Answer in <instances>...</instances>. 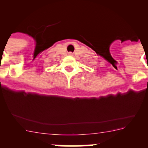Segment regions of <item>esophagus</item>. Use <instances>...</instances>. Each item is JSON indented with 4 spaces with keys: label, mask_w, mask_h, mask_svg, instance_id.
Listing matches in <instances>:
<instances>
[{
    "label": "esophagus",
    "mask_w": 148,
    "mask_h": 148,
    "mask_svg": "<svg viewBox=\"0 0 148 148\" xmlns=\"http://www.w3.org/2000/svg\"><path fill=\"white\" fill-rule=\"evenodd\" d=\"M69 55H71V54H72V53H71V52H70V53H69Z\"/></svg>",
    "instance_id": "34e87169"
}]
</instances>
